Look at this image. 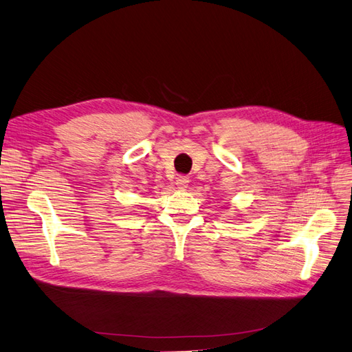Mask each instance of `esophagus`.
Listing matches in <instances>:
<instances>
[{
  "instance_id": "34e87169",
  "label": "esophagus",
  "mask_w": 352,
  "mask_h": 352,
  "mask_svg": "<svg viewBox=\"0 0 352 352\" xmlns=\"http://www.w3.org/2000/svg\"><path fill=\"white\" fill-rule=\"evenodd\" d=\"M188 184H189V177L188 176H179L176 179V185L180 190H185L188 188Z\"/></svg>"
}]
</instances>
